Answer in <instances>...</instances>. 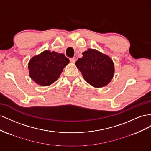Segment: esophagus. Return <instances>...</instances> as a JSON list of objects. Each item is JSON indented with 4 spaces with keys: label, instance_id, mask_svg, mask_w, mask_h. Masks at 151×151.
Returning <instances> with one entry per match:
<instances>
[{
    "label": "esophagus",
    "instance_id": "esophagus-1",
    "mask_svg": "<svg viewBox=\"0 0 151 151\" xmlns=\"http://www.w3.org/2000/svg\"><path fill=\"white\" fill-rule=\"evenodd\" d=\"M70 61L71 63H75L76 61V59L75 58H72L70 59Z\"/></svg>",
    "mask_w": 151,
    "mask_h": 151
}]
</instances>
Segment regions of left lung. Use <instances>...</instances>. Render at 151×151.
I'll return each mask as SVG.
<instances>
[{"label":"left lung","mask_w":151,"mask_h":151,"mask_svg":"<svg viewBox=\"0 0 151 151\" xmlns=\"http://www.w3.org/2000/svg\"><path fill=\"white\" fill-rule=\"evenodd\" d=\"M85 80L96 88L108 84L114 75V68L112 59L107 55L93 49H88L83 57L75 63Z\"/></svg>","instance_id":"8db88e82"}]
</instances>
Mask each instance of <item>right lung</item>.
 Segmentation results:
<instances>
[{
    "label": "right lung",
    "mask_w": 151,
    "mask_h": 151,
    "mask_svg": "<svg viewBox=\"0 0 151 151\" xmlns=\"http://www.w3.org/2000/svg\"><path fill=\"white\" fill-rule=\"evenodd\" d=\"M69 63L70 60L63 54L45 50L29 61V76L38 85H50L57 80Z\"/></svg>",
    "instance_id": "obj_1"
}]
</instances>
